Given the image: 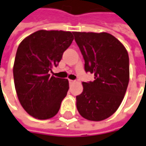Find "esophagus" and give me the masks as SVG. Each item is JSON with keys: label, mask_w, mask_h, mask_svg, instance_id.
<instances>
[{"label": "esophagus", "mask_w": 146, "mask_h": 146, "mask_svg": "<svg viewBox=\"0 0 146 146\" xmlns=\"http://www.w3.org/2000/svg\"><path fill=\"white\" fill-rule=\"evenodd\" d=\"M69 84H73V83L75 82V81H73V80H70V79H69Z\"/></svg>", "instance_id": "34e87169"}]
</instances>
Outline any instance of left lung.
<instances>
[{
    "mask_svg": "<svg viewBox=\"0 0 146 146\" xmlns=\"http://www.w3.org/2000/svg\"><path fill=\"white\" fill-rule=\"evenodd\" d=\"M85 60V70L94 81L82 82L83 92L76 97L77 109L84 118L100 121L120 106L129 80L126 48L108 33L73 32Z\"/></svg>",
    "mask_w": 146,
    "mask_h": 146,
    "instance_id": "obj_1",
    "label": "left lung"
}]
</instances>
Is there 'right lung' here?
<instances>
[{
  "label": "right lung",
  "instance_id": "add662e5",
  "mask_svg": "<svg viewBox=\"0 0 146 146\" xmlns=\"http://www.w3.org/2000/svg\"><path fill=\"white\" fill-rule=\"evenodd\" d=\"M73 40L71 32L39 30L19 44L13 65L15 89L21 106L32 117L46 120L60 110L69 81L50 76L49 71Z\"/></svg>",
  "mask_w": 146,
  "mask_h": 146
}]
</instances>
